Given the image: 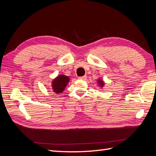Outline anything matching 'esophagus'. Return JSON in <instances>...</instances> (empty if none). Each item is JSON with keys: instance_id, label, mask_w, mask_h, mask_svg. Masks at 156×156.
Returning <instances> with one entry per match:
<instances>
[{"instance_id": "esophagus-1", "label": "esophagus", "mask_w": 156, "mask_h": 156, "mask_svg": "<svg viewBox=\"0 0 156 156\" xmlns=\"http://www.w3.org/2000/svg\"><path fill=\"white\" fill-rule=\"evenodd\" d=\"M86 75H84V76H82V77H79L78 79H81V80H84L86 79Z\"/></svg>"}]
</instances>
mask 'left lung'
Returning a JSON list of instances; mask_svg holds the SVG:
<instances>
[{"label":"left lung","instance_id":"left-lung-1","mask_svg":"<svg viewBox=\"0 0 156 156\" xmlns=\"http://www.w3.org/2000/svg\"><path fill=\"white\" fill-rule=\"evenodd\" d=\"M99 83H100V84L101 86H103L104 85V83H103V81H101V80H99Z\"/></svg>","mask_w":156,"mask_h":156}]
</instances>
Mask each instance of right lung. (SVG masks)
I'll use <instances>...</instances> for the list:
<instances>
[{
    "instance_id": "1",
    "label": "right lung",
    "mask_w": 156,
    "mask_h": 156,
    "mask_svg": "<svg viewBox=\"0 0 156 156\" xmlns=\"http://www.w3.org/2000/svg\"><path fill=\"white\" fill-rule=\"evenodd\" d=\"M69 77L65 75H59L53 82V88L55 92H62L69 82Z\"/></svg>"
}]
</instances>
